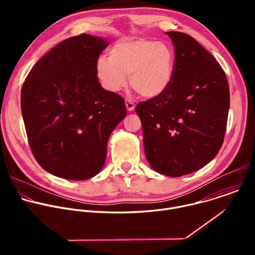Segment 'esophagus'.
Masks as SVG:
<instances>
[{"label":"esophagus","mask_w":255,"mask_h":255,"mask_svg":"<svg viewBox=\"0 0 255 255\" xmlns=\"http://www.w3.org/2000/svg\"><path fill=\"white\" fill-rule=\"evenodd\" d=\"M125 105H126L127 110H128L129 112H132V111L134 110V109H135L134 103H133L131 100H129V99H126V100H125Z\"/></svg>","instance_id":"1"}]
</instances>
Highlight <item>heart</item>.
<instances>
[{
	"label": "heart",
	"instance_id": "1",
	"mask_svg": "<svg viewBox=\"0 0 255 255\" xmlns=\"http://www.w3.org/2000/svg\"><path fill=\"white\" fill-rule=\"evenodd\" d=\"M172 49L156 41L120 40L110 49L109 57L102 55L96 63L97 76L109 92H118L126 86L141 97L152 99L169 87L174 71Z\"/></svg>",
	"mask_w": 255,
	"mask_h": 255
}]
</instances>
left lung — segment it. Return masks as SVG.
I'll return each instance as SVG.
<instances>
[{
  "label": "left lung",
  "instance_id": "left-lung-1",
  "mask_svg": "<svg viewBox=\"0 0 255 255\" xmlns=\"http://www.w3.org/2000/svg\"><path fill=\"white\" fill-rule=\"evenodd\" d=\"M174 46L172 81L164 93L140 102L145 156L167 176L199 170L219 152L230 104L225 72L192 36L166 32Z\"/></svg>",
  "mask_w": 255,
  "mask_h": 255
}]
</instances>
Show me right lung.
<instances>
[{"label": "right lung", "instance_id": "1", "mask_svg": "<svg viewBox=\"0 0 255 255\" xmlns=\"http://www.w3.org/2000/svg\"><path fill=\"white\" fill-rule=\"evenodd\" d=\"M105 39L70 37L34 64L21 90V109L31 151L49 173L71 180L102 169L108 139L126 116L123 98L104 90L96 63Z\"/></svg>", "mask_w": 255, "mask_h": 255}]
</instances>
